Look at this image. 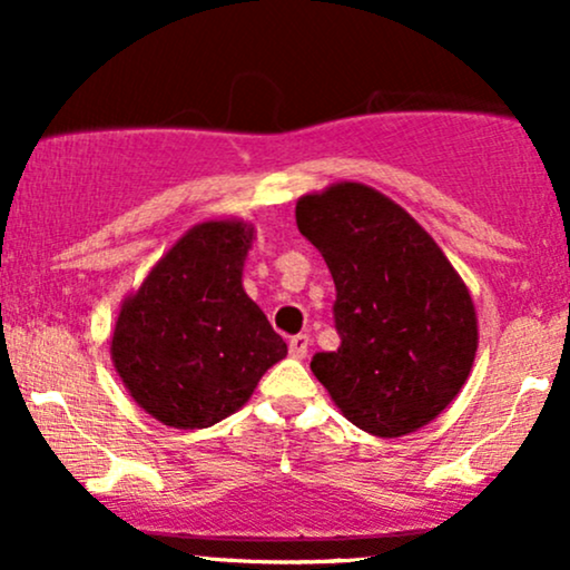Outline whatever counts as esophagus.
Segmentation results:
<instances>
[{"label":"esophagus","instance_id":"1","mask_svg":"<svg viewBox=\"0 0 570 570\" xmlns=\"http://www.w3.org/2000/svg\"><path fill=\"white\" fill-rule=\"evenodd\" d=\"M307 345H311V337H307V335H294L289 340V353H292L294 358H305Z\"/></svg>","mask_w":570,"mask_h":570}]
</instances>
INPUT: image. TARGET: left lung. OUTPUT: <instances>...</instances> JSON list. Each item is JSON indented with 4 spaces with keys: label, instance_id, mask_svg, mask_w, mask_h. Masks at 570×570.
Segmentation results:
<instances>
[{
    "label": "left lung",
    "instance_id": "8db88e82",
    "mask_svg": "<svg viewBox=\"0 0 570 570\" xmlns=\"http://www.w3.org/2000/svg\"><path fill=\"white\" fill-rule=\"evenodd\" d=\"M299 233L335 281L340 348L313 375L367 434L394 440L426 426L458 396L476 353L466 284L415 219L358 181L297 200Z\"/></svg>",
    "mask_w": 570,
    "mask_h": 570
}]
</instances>
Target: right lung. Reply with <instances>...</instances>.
<instances>
[{
	"label": "right lung",
	"mask_w": 570,
	"mask_h": 570,
	"mask_svg": "<svg viewBox=\"0 0 570 570\" xmlns=\"http://www.w3.org/2000/svg\"><path fill=\"white\" fill-rule=\"evenodd\" d=\"M254 227L200 222L168 248L112 335V362L141 410L174 429H206L248 402L286 356L259 305L244 292Z\"/></svg>",
	"instance_id": "obj_1"
}]
</instances>
